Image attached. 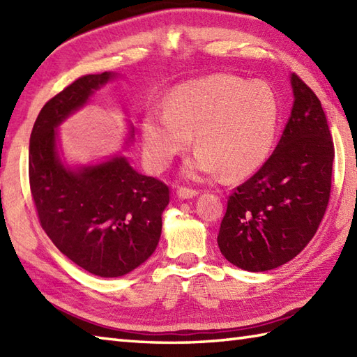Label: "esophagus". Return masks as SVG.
I'll return each instance as SVG.
<instances>
[{
  "instance_id": "34e87169",
  "label": "esophagus",
  "mask_w": 357,
  "mask_h": 357,
  "mask_svg": "<svg viewBox=\"0 0 357 357\" xmlns=\"http://www.w3.org/2000/svg\"><path fill=\"white\" fill-rule=\"evenodd\" d=\"M178 198L179 199H192L195 196H198V190H193V188H187V187H181L178 188Z\"/></svg>"
}]
</instances>
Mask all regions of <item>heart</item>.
Masks as SVG:
<instances>
[{
    "mask_svg": "<svg viewBox=\"0 0 357 357\" xmlns=\"http://www.w3.org/2000/svg\"><path fill=\"white\" fill-rule=\"evenodd\" d=\"M279 123V101L267 82L218 73L185 82L170 93L164 109L142 119V147L149 165L164 170L188 149L195 133L196 155L184 165L192 179L225 173L242 179L267 161Z\"/></svg>",
    "mask_w": 357,
    "mask_h": 357,
    "instance_id": "b5f03b06",
    "label": "heart"
}]
</instances>
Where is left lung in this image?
Here are the masks:
<instances>
[{
    "label": "left lung",
    "instance_id": "1",
    "mask_svg": "<svg viewBox=\"0 0 357 357\" xmlns=\"http://www.w3.org/2000/svg\"><path fill=\"white\" fill-rule=\"evenodd\" d=\"M294 102L265 164L234 188L218 234L224 257L247 271L291 261L317 231L331 192L335 146L319 98L291 75Z\"/></svg>",
    "mask_w": 357,
    "mask_h": 357
}]
</instances>
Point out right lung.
<instances>
[{
	"mask_svg": "<svg viewBox=\"0 0 357 357\" xmlns=\"http://www.w3.org/2000/svg\"><path fill=\"white\" fill-rule=\"evenodd\" d=\"M115 77L86 75L53 96L35 121L29 146L30 192L43 230L72 262L101 278L124 276L149 259L170 201L169 187L138 173L121 155L79 169L59 159L58 126Z\"/></svg>",
	"mask_w": 357,
	"mask_h": 357,
	"instance_id": "add662e5",
	"label": "right lung"
}]
</instances>
